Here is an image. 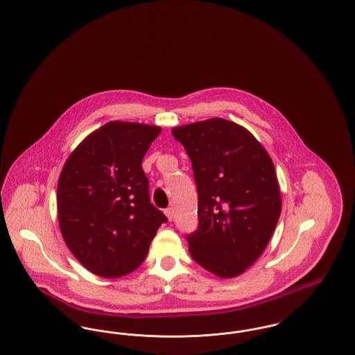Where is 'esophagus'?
I'll return each mask as SVG.
<instances>
[{"mask_svg": "<svg viewBox=\"0 0 355 355\" xmlns=\"http://www.w3.org/2000/svg\"><path fill=\"white\" fill-rule=\"evenodd\" d=\"M165 216L168 217V220H173V217H174V210H173V207L165 209Z\"/></svg>", "mask_w": 355, "mask_h": 355, "instance_id": "esophagus-1", "label": "esophagus"}]
</instances>
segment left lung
I'll use <instances>...</instances> for the list:
<instances>
[{"label":"left lung","mask_w":355,"mask_h":355,"mask_svg":"<svg viewBox=\"0 0 355 355\" xmlns=\"http://www.w3.org/2000/svg\"><path fill=\"white\" fill-rule=\"evenodd\" d=\"M171 133L190 157L198 191V229L186 236L190 255L217 277H236L263 253L281 216L270 155L248 129L227 119Z\"/></svg>","instance_id":"1"}]
</instances>
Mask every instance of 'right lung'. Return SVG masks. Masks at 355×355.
Masks as SVG:
<instances>
[{
	"instance_id": "right-lung-1",
	"label": "right lung",
	"mask_w": 355,
	"mask_h": 355,
	"mask_svg": "<svg viewBox=\"0 0 355 355\" xmlns=\"http://www.w3.org/2000/svg\"><path fill=\"white\" fill-rule=\"evenodd\" d=\"M159 126L112 121L69 155L57 186V210L69 250L89 271L119 278L146 258L165 214L150 203L141 166Z\"/></svg>"
}]
</instances>
